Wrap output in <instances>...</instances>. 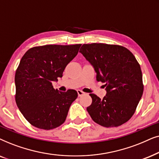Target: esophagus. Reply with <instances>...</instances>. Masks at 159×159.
Instances as JSON below:
<instances>
[{
  "label": "esophagus",
  "instance_id": "esophagus-1",
  "mask_svg": "<svg viewBox=\"0 0 159 159\" xmlns=\"http://www.w3.org/2000/svg\"><path fill=\"white\" fill-rule=\"evenodd\" d=\"M77 92H78V97H81V96H83L84 94H85V93H84V92H82L81 90H78Z\"/></svg>",
  "mask_w": 159,
  "mask_h": 159
}]
</instances>
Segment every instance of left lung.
Returning <instances> with one entry per match:
<instances>
[{
  "label": "left lung",
  "instance_id": "8db88e82",
  "mask_svg": "<svg viewBox=\"0 0 159 159\" xmlns=\"http://www.w3.org/2000/svg\"><path fill=\"white\" fill-rule=\"evenodd\" d=\"M94 68L97 80L105 83L106 95L94 94L87 107L94 122L105 127L122 125L134 115L143 93L140 66L124 46L105 43L84 44L80 52Z\"/></svg>",
  "mask_w": 159,
  "mask_h": 159
}]
</instances>
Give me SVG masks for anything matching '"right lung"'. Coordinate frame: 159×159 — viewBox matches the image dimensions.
Here are the masks:
<instances>
[{"label": "right lung", "mask_w": 159, "mask_h": 159, "mask_svg": "<svg viewBox=\"0 0 159 159\" xmlns=\"http://www.w3.org/2000/svg\"><path fill=\"white\" fill-rule=\"evenodd\" d=\"M81 44L45 45L30 48L21 59L15 74V100L27 121L49 130L65 122L75 90L61 92L52 82L62 77L67 65L78 54Z\"/></svg>", "instance_id": "add662e5"}]
</instances>
